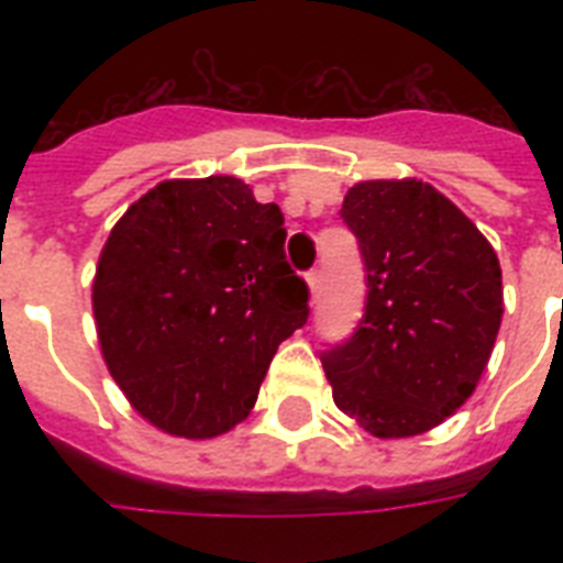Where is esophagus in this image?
<instances>
[{
    "label": "esophagus",
    "instance_id": "esophagus-1",
    "mask_svg": "<svg viewBox=\"0 0 563 563\" xmlns=\"http://www.w3.org/2000/svg\"><path fill=\"white\" fill-rule=\"evenodd\" d=\"M307 283L312 295H321V286H324V274H321V268H312V272L307 274Z\"/></svg>",
    "mask_w": 563,
    "mask_h": 563
}]
</instances>
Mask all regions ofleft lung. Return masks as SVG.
Instances as JSON below:
<instances>
[{"instance_id":"8db88e82","label":"left lung","mask_w":563,"mask_h":563,"mask_svg":"<svg viewBox=\"0 0 563 563\" xmlns=\"http://www.w3.org/2000/svg\"><path fill=\"white\" fill-rule=\"evenodd\" d=\"M344 224L365 260V316L321 353L335 406L376 438L444 423L479 383L503 321V272L490 242L423 180L347 189Z\"/></svg>"}]
</instances>
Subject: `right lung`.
I'll list each match as a JSON object with an SVG mask.
<instances>
[{
  "mask_svg": "<svg viewBox=\"0 0 563 563\" xmlns=\"http://www.w3.org/2000/svg\"><path fill=\"white\" fill-rule=\"evenodd\" d=\"M277 203L239 178L163 180L101 247L92 312L110 376L180 438L247 418L274 353L309 318Z\"/></svg>",
  "mask_w": 563,
  "mask_h": 563,
  "instance_id": "obj_1",
  "label": "right lung"
}]
</instances>
